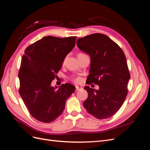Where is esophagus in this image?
Segmentation results:
<instances>
[{
	"label": "esophagus",
	"mask_w": 150,
	"mask_h": 150,
	"mask_svg": "<svg viewBox=\"0 0 150 150\" xmlns=\"http://www.w3.org/2000/svg\"><path fill=\"white\" fill-rule=\"evenodd\" d=\"M81 89H83L82 87H81V86H76V91H80Z\"/></svg>",
	"instance_id": "1"
}]
</instances>
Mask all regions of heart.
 Listing matches in <instances>:
<instances>
[{
  "mask_svg": "<svg viewBox=\"0 0 150 150\" xmlns=\"http://www.w3.org/2000/svg\"><path fill=\"white\" fill-rule=\"evenodd\" d=\"M83 56H85V54H84L83 53H79V54H78V58H79V57H82ZM66 60V57H65L64 59H63V61H62V64H64ZM71 80L73 81V82L76 83H81V78H79V77H76V78H72L71 79Z\"/></svg>",
  "mask_w": 150,
  "mask_h": 150,
  "instance_id": "obj_1",
  "label": "heart"
}]
</instances>
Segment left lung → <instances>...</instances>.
<instances>
[{"label": "left lung", "instance_id": "1", "mask_svg": "<svg viewBox=\"0 0 150 150\" xmlns=\"http://www.w3.org/2000/svg\"><path fill=\"white\" fill-rule=\"evenodd\" d=\"M81 51L91 57L87 84L94 83L98 90L85 86L88 93L83 103L87 111L99 120L115 115L128 94L130 74L126 56L121 48L107 35L96 33L76 41Z\"/></svg>", "mask_w": 150, "mask_h": 150}]
</instances>
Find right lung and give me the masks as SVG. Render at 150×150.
<instances>
[{"label":"right lung","mask_w":150,"mask_h":150,"mask_svg":"<svg viewBox=\"0 0 150 150\" xmlns=\"http://www.w3.org/2000/svg\"><path fill=\"white\" fill-rule=\"evenodd\" d=\"M76 38L46 36L25 50L18 74L19 92L31 116L40 122L56 120L64 111L67 98L75 91L69 83L58 89L51 84L61 69L63 59L75 46Z\"/></svg>","instance_id":"obj_1"}]
</instances>
